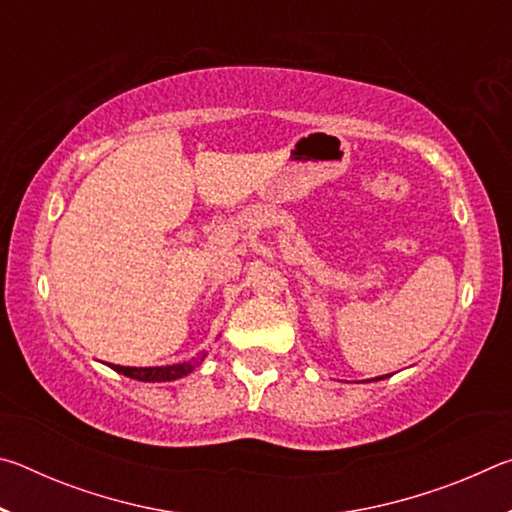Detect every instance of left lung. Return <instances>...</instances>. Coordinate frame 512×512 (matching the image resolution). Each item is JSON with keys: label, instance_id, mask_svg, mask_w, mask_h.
Returning <instances> with one entry per match:
<instances>
[{"label": "left lung", "instance_id": "1", "mask_svg": "<svg viewBox=\"0 0 512 512\" xmlns=\"http://www.w3.org/2000/svg\"><path fill=\"white\" fill-rule=\"evenodd\" d=\"M379 379H386L384 375H381V377H375V379H372V381H379Z\"/></svg>", "mask_w": 512, "mask_h": 512}]
</instances>
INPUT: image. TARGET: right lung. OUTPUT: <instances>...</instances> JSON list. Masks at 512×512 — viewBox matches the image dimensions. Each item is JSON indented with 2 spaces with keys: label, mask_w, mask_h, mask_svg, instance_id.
Masks as SVG:
<instances>
[{
  "label": "right lung",
  "mask_w": 512,
  "mask_h": 512,
  "mask_svg": "<svg viewBox=\"0 0 512 512\" xmlns=\"http://www.w3.org/2000/svg\"><path fill=\"white\" fill-rule=\"evenodd\" d=\"M207 352L198 354V357L180 363H171V366H149V368H131V366H115V363H108V366L119 372V375H126L137 381H176L180 377H187L189 372H194L201 366Z\"/></svg>",
  "instance_id": "right-lung-1"
}]
</instances>
